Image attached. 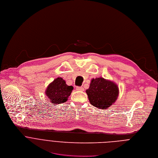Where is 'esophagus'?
<instances>
[{"mask_svg":"<svg viewBox=\"0 0 158 158\" xmlns=\"http://www.w3.org/2000/svg\"><path fill=\"white\" fill-rule=\"evenodd\" d=\"M76 89H77V90H78V91H83L84 90V88H83V87H81V86H77V87L76 88Z\"/></svg>","mask_w":158,"mask_h":158,"instance_id":"esophagus-1","label":"esophagus"}]
</instances>
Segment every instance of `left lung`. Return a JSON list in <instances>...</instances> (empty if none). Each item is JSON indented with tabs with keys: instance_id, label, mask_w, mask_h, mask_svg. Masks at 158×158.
I'll return each mask as SVG.
<instances>
[{
	"instance_id": "8db88e82",
	"label": "left lung",
	"mask_w": 158,
	"mask_h": 158,
	"mask_svg": "<svg viewBox=\"0 0 158 158\" xmlns=\"http://www.w3.org/2000/svg\"><path fill=\"white\" fill-rule=\"evenodd\" d=\"M86 93L89 103L93 106L105 110L116 102L119 89L114 82L100 77L91 80Z\"/></svg>"
}]
</instances>
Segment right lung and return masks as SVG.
Here are the masks:
<instances>
[{"label": "right lung", "mask_w": 158, "mask_h": 158, "mask_svg": "<svg viewBox=\"0 0 158 158\" xmlns=\"http://www.w3.org/2000/svg\"><path fill=\"white\" fill-rule=\"evenodd\" d=\"M73 89L72 86H68L64 79L58 77L49 84L45 94L52 103L61 104L67 101Z\"/></svg>", "instance_id": "obj_1"}]
</instances>
